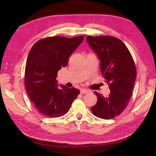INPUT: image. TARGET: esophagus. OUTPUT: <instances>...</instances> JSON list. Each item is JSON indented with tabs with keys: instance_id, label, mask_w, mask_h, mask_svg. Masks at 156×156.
<instances>
[{
	"instance_id": "34e87169",
	"label": "esophagus",
	"mask_w": 156,
	"mask_h": 156,
	"mask_svg": "<svg viewBox=\"0 0 156 156\" xmlns=\"http://www.w3.org/2000/svg\"><path fill=\"white\" fill-rule=\"evenodd\" d=\"M80 92H81V93L82 94H87L89 92L88 90H87V89H84V88H81V90H80Z\"/></svg>"
}]
</instances>
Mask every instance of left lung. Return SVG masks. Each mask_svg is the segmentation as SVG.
<instances>
[{"label": "left lung", "instance_id": "8db88e82", "mask_svg": "<svg viewBox=\"0 0 156 156\" xmlns=\"http://www.w3.org/2000/svg\"><path fill=\"white\" fill-rule=\"evenodd\" d=\"M87 41L100 60L101 74L111 90L107 98L94 92L98 101L92 112L103 119H114L125 110L132 95L136 77L135 62L126 45L117 37L87 36Z\"/></svg>", "mask_w": 156, "mask_h": 156}]
</instances>
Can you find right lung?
<instances>
[{
  "label": "right lung",
  "instance_id": "obj_1",
  "mask_svg": "<svg viewBox=\"0 0 156 156\" xmlns=\"http://www.w3.org/2000/svg\"><path fill=\"white\" fill-rule=\"evenodd\" d=\"M83 39L84 36L48 37L37 41L31 48L26 63L25 84L28 96L41 115L62 116L77 98L79 89L63 84L58 88L56 77Z\"/></svg>",
  "mask_w": 156,
  "mask_h": 156
}]
</instances>
